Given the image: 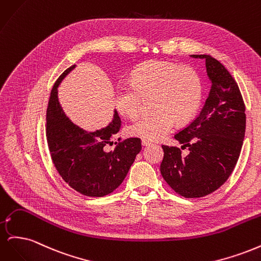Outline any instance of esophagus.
Masks as SVG:
<instances>
[{
  "mask_svg": "<svg viewBox=\"0 0 261 261\" xmlns=\"http://www.w3.org/2000/svg\"><path fill=\"white\" fill-rule=\"evenodd\" d=\"M151 144H152V143H151V141H150V140H147V139H143V140H141V145H143V146H150Z\"/></svg>",
  "mask_w": 261,
  "mask_h": 261,
  "instance_id": "34e87169",
  "label": "esophagus"
}]
</instances>
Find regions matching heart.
Instances as JSON below:
<instances>
[{"instance_id":"obj_1","label":"heart","mask_w":261,"mask_h":261,"mask_svg":"<svg viewBox=\"0 0 261 261\" xmlns=\"http://www.w3.org/2000/svg\"><path fill=\"white\" fill-rule=\"evenodd\" d=\"M153 99L154 115H145L129 124L126 132L132 137L159 140L196 115L202 99V85L197 70L176 63L151 60L139 65L132 74V85L118 86L115 107L123 116L138 115L144 99Z\"/></svg>"}]
</instances>
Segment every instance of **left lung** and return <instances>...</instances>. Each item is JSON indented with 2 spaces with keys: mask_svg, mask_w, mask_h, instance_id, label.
Returning a JSON list of instances; mask_svg holds the SVG:
<instances>
[{
  "mask_svg": "<svg viewBox=\"0 0 261 261\" xmlns=\"http://www.w3.org/2000/svg\"><path fill=\"white\" fill-rule=\"evenodd\" d=\"M206 61L210 91L199 115L174 138L188 148L162 146L160 171L172 189L186 198L209 195L225 183L239 160L246 128L245 105L238 84L221 63L207 54H193Z\"/></svg>",
  "mask_w": 261,
  "mask_h": 261,
  "instance_id": "1",
  "label": "left lung"
}]
</instances>
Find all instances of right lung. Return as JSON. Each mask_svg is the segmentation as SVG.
<instances>
[{"mask_svg": "<svg viewBox=\"0 0 261 261\" xmlns=\"http://www.w3.org/2000/svg\"><path fill=\"white\" fill-rule=\"evenodd\" d=\"M75 67L67 68L52 88L46 110V140L62 178L85 196L102 197L122 184L140 152L141 143L139 138H127L113 150H107L120 130L121 118L116 110L109 125L93 132L69 120L59 102L58 88Z\"/></svg>", "mask_w": 261, "mask_h": 261, "instance_id": "right-lung-1", "label": "right lung"}]
</instances>
